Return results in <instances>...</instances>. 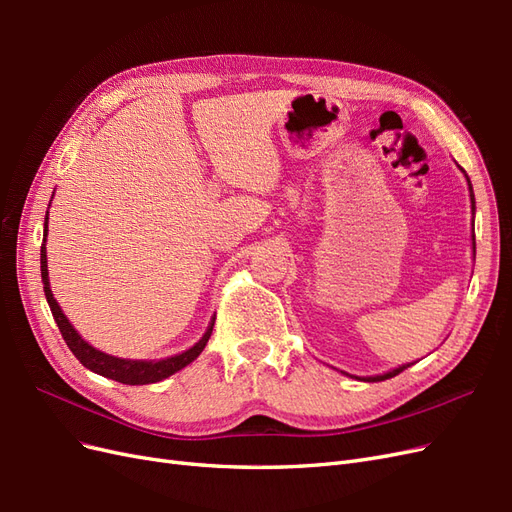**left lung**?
<instances>
[{
	"instance_id": "1",
	"label": "left lung",
	"mask_w": 512,
	"mask_h": 512,
	"mask_svg": "<svg viewBox=\"0 0 512 512\" xmlns=\"http://www.w3.org/2000/svg\"><path fill=\"white\" fill-rule=\"evenodd\" d=\"M463 173H466V170H463ZM466 179H468V175H466ZM468 185H470V200H472V213H474L476 205H474V192H472V183H470V179H468ZM472 232H474V220H472ZM472 252H474V256H476V239H474V235H472ZM410 365H412V363H408V365H401V367H395V369L386 371V374H380V376H369V378L352 376V378H356V380H365V382H382V380H389V378H393V376L401 374V371L408 369Z\"/></svg>"
}]
</instances>
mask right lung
<instances>
[{
    "label": "right lung",
    "mask_w": 512,
    "mask_h": 512,
    "mask_svg": "<svg viewBox=\"0 0 512 512\" xmlns=\"http://www.w3.org/2000/svg\"><path fill=\"white\" fill-rule=\"evenodd\" d=\"M46 232H49V211H46V218H44V237H42V247H40V271H42L44 294H46V301H49V307H51L57 327L61 331V337H64V342L68 344L72 354L87 369L96 371V374H100L104 378L117 380L121 384H153V382H160L168 376H173L175 371L183 369L185 365H190L196 359V356L205 350L209 337H211V331H213L215 316L211 318L205 335L200 337L190 350H185V352L175 354V356H168V359H160V361L119 359V356H111V354L96 350L94 346L87 344L85 339L74 331L70 320L66 318L64 312H61L59 303L53 297L51 282H49V267H46Z\"/></svg>",
    "instance_id": "add662e5"
}]
</instances>
